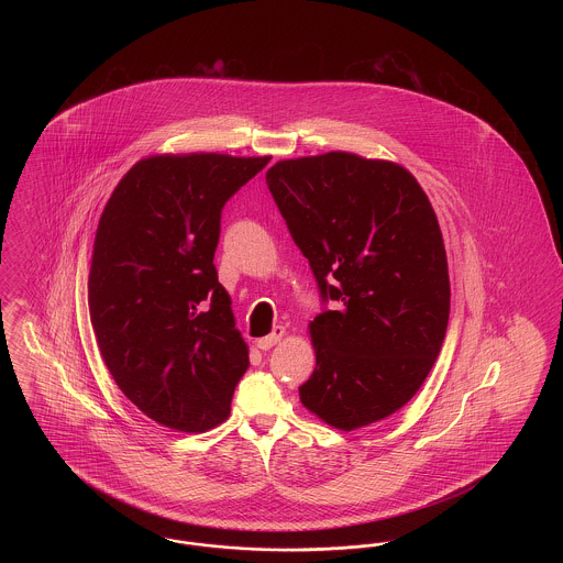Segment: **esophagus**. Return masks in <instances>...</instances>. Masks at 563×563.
Listing matches in <instances>:
<instances>
[{"instance_id": "34e87169", "label": "esophagus", "mask_w": 563, "mask_h": 563, "mask_svg": "<svg viewBox=\"0 0 563 563\" xmlns=\"http://www.w3.org/2000/svg\"><path fill=\"white\" fill-rule=\"evenodd\" d=\"M283 338H285V327H283V324H276V327L272 329V333H269V335L262 338V340H257V349L269 350L272 346H276Z\"/></svg>"}]
</instances>
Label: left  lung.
<instances>
[{
  "label": "left lung",
  "instance_id": "obj_1",
  "mask_svg": "<svg viewBox=\"0 0 563 563\" xmlns=\"http://www.w3.org/2000/svg\"><path fill=\"white\" fill-rule=\"evenodd\" d=\"M266 184L321 294L299 399L335 429L379 422L420 390L450 321L429 198L399 164L346 152L276 162Z\"/></svg>",
  "mask_w": 563,
  "mask_h": 563
}]
</instances>
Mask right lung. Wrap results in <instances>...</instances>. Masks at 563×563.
Here are the masks:
<instances>
[{"instance_id":"right-lung-1","label":"right lung","mask_w":563,"mask_h":563,"mask_svg":"<svg viewBox=\"0 0 563 563\" xmlns=\"http://www.w3.org/2000/svg\"><path fill=\"white\" fill-rule=\"evenodd\" d=\"M268 162H136L101 214L88 278L95 338L120 390L168 429L221 424L249 369L213 260L225 202Z\"/></svg>"}]
</instances>
